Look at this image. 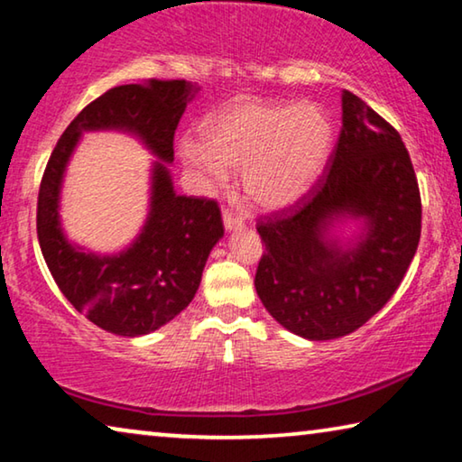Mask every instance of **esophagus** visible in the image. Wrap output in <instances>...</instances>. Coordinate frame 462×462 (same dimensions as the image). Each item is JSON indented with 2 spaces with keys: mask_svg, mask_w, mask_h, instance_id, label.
Wrapping results in <instances>:
<instances>
[{
  "mask_svg": "<svg viewBox=\"0 0 462 462\" xmlns=\"http://www.w3.org/2000/svg\"><path fill=\"white\" fill-rule=\"evenodd\" d=\"M222 216H224V226H226V230H236V228H243L245 217L240 216L236 209H232V208H224Z\"/></svg>",
  "mask_w": 462,
  "mask_h": 462,
  "instance_id": "34e87169",
  "label": "esophagus"
}]
</instances>
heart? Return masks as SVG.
Here are the masks:
<instances>
[{"mask_svg": "<svg viewBox=\"0 0 462 462\" xmlns=\"http://www.w3.org/2000/svg\"><path fill=\"white\" fill-rule=\"evenodd\" d=\"M203 143L185 139L180 156L193 172L222 185L228 171H243L248 199L282 209L310 191L333 150V125L314 102L240 98L211 115Z\"/></svg>", "mask_w": 462, "mask_h": 462, "instance_id": "b5f03b06", "label": "heart"}]
</instances>
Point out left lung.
Returning a JSON list of instances; mask_svg holds the SVG:
<instances>
[{"mask_svg": "<svg viewBox=\"0 0 462 462\" xmlns=\"http://www.w3.org/2000/svg\"><path fill=\"white\" fill-rule=\"evenodd\" d=\"M343 125L325 172L302 199L261 216L254 288L277 323L304 339L354 333L389 302L415 257L421 197L399 131L341 94ZM337 217H362L354 247L326 238Z\"/></svg>", "mask_w": 462, "mask_h": 462, "instance_id": "obj_1", "label": "left lung"}]
</instances>
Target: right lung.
Returning <instances> with one entry per match:
<instances>
[{"label": "right lung", "instance_id": "obj_1", "mask_svg": "<svg viewBox=\"0 0 462 462\" xmlns=\"http://www.w3.org/2000/svg\"><path fill=\"white\" fill-rule=\"evenodd\" d=\"M197 90L185 79L116 86L84 106L51 153L39 189L36 234L61 294L88 320L121 337L156 331L187 309L209 251L224 236L217 201L174 193L162 162L153 166L150 216L127 251L113 257L84 253L65 240L60 191L82 131L135 134L164 162L174 160V131Z\"/></svg>", "mask_w": 462, "mask_h": 462}]
</instances>
